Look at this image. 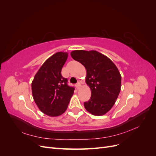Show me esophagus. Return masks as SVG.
<instances>
[{"mask_svg": "<svg viewBox=\"0 0 156 156\" xmlns=\"http://www.w3.org/2000/svg\"><path fill=\"white\" fill-rule=\"evenodd\" d=\"M81 87V83H80V82H78L76 84H75V87H76V88L77 90H79Z\"/></svg>", "mask_w": 156, "mask_h": 156, "instance_id": "obj_1", "label": "esophagus"}]
</instances>
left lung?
<instances>
[{"mask_svg":"<svg viewBox=\"0 0 156 156\" xmlns=\"http://www.w3.org/2000/svg\"><path fill=\"white\" fill-rule=\"evenodd\" d=\"M71 56L87 70L86 83L91 90V97L84 103V107L93 115L106 114L120 92L122 78L116 65L96 51L75 50L71 52Z\"/></svg>","mask_w":156,"mask_h":156,"instance_id":"1","label":"left lung"}]
</instances>
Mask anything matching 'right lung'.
<instances>
[{"instance_id":"add662e5","label":"right lung","mask_w":156,"mask_h":156,"mask_svg":"<svg viewBox=\"0 0 156 156\" xmlns=\"http://www.w3.org/2000/svg\"><path fill=\"white\" fill-rule=\"evenodd\" d=\"M68 56V53L58 52L45 60L32 82V93L39 109L49 116H60L67 109L74 92L68 85V79L61 71Z\"/></svg>"}]
</instances>
